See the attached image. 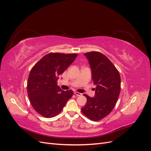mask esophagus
Listing matches in <instances>:
<instances>
[{
  "label": "esophagus",
  "mask_w": 151,
  "mask_h": 151,
  "mask_svg": "<svg viewBox=\"0 0 151 151\" xmlns=\"http://www.w3.org/2000/svg\"><path fill=\"white\" fill-rule=\"evenodd\" d=\"M74 94L76 95V96H81L82 94L80 93H78V92H75Z\"/></svg>",
  "instance_id": "1"
}]
</instances>
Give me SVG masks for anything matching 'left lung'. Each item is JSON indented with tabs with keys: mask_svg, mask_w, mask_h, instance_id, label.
I'll return each mask as SVG.
<instances>
[{
	"mask_svg": "<svg viewBox=\"0 0 151 151\" xmlns=\"http://www.w3.org/2000/svg\"><path fill=\"white\" fill-rule=\"evenodd\" d=\"M84 55L89 61L92 80L96 87L94 97L84 94L87 103L81 111L89 119L99 121L109 115L115 106L120 93V76L112 62L101 53L91 52Z\"/></svg>",
	"mask_w": 151,
	"mask_h": 151,
	"instance_id": "8db88e82",
	"label": "left lung"
}]
</instances>
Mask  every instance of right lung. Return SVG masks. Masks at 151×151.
Returning <instances> with one entry per match:
<instances>
[{
	"mask_svg": "<svg viewBox=\"0 0 151 151\" xmlns=\"http://www.w3.org/2000/svg\"><path fill=\"white\" fill-rule=\"evenodd\" d=\"M77 55L50 53L36 63L30 71L27 90L35 110L45 118L60 113L73 95L72 90L62 91L57 86L61 75L75 60Z\"/></svg>",
	"mask_w": 151,
	"mask_h": 151,
	"instance_id": "right-lung-1",
	"label": "right lung"
}]
</instances>
